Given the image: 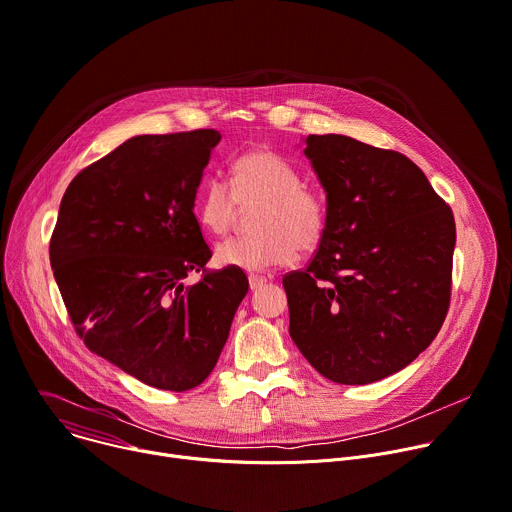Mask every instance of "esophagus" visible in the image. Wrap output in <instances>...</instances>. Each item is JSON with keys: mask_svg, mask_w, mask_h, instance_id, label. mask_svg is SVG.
<instances>
[{"mask_svg": "<svg viewBox=\"0 0 512 512\" xmlns=\"http://www.w3.org/2000/svg\"><path fill=\"white\" fill-rule=\"evenodd\" d=\"M248 283H250V289H252V291H258V289H262L268 281H266L264 277H256V274H250Z\"/></svg>", "mask_w": 512, "mask_h": 512, "instance_id": "34e87169", "label": "esophagus"}]
</instances>
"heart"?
<instances>
[{
  "label": "heart",
  "instance_id": "b5f03b06",
  "mask_svg": "<svg viewBox=\"0 0 512 512\" xmlns=\"http://www.w3.org/2000/svg\"><path fill=\"white\" fill-rule=\"evenodd\" d=\"M211 176L196 201L199 221L213 233H225L242 209L262 207L256 217V238H229L215 248L223 268L266 272L287 266L297 252L316 250L328 227L326 199L303 184L301 172L285 157L258 149L240 155L233 178Z\"/></svg>",
  "mask_w": 512,
  "mask_h": 512
}]
</instances>
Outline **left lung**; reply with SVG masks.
<instances>
[{
    "instance_id": "1",
    "label": "left lung",
    "mask_w": 512,
    "mask_h": 512,
    "mask_svg": "<svg viewBox=\"0 0 512 512\" xmlns=\"http://www.w3.org/2000/svg\"><path fill=\"white\" fill-rule=\"evenodd\" d=\"M303 143L326 192L328 227L307 268L283 279L289 334L326 379L373 383L408 367L439 334L455 219L406 155L334 133Z\"/></svg>"
}]
</instances>
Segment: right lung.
Returning a JSON list of instances; mask_svg holds the SVG:
<instances>
[{
	"label": "right lung",
	"mask_w": 512,
	"mask_h": 512,
	"mask_svg": "<svg viewBox=\"0 0 512 512\" xmlns=\"http://www.w3.org/2000/svg\"><path fill=\"white\" fill-rule=\"evenodd\" d=\"M219 131L137 135L67 186L51 266L69 318L98 357L145 385L186 391L215 369L248 293L238 268L205 270L194 215Z\"/></svg>",
	"instance_id": "obj_1"
}]
</instances>
